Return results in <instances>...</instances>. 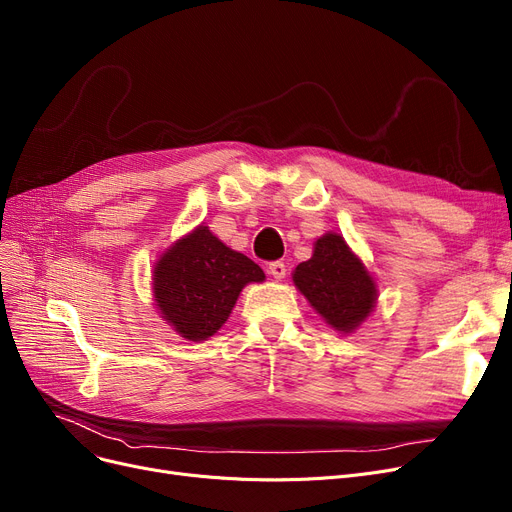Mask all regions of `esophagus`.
<instances>
[{
  "label": "esophagus",
  "instance_id": "esophagus-1",
  "mask_svg": "<svg viewBox=\"0 0 512 512\" xmlns=\"http://www.w3.org/2000/svg\"><path fill=\"white\" fill-rule=\"evenodd\" d=\"M268 274L274 278V280H282L286 276V265L282 261H272L268 265Z\"/></svg>",
  "mask_w": 512,
  "mask_h": 512
}]
</instances>
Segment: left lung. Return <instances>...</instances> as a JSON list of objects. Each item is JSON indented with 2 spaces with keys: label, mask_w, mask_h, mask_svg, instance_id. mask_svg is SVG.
Wrapping results in <instances>:
<instances>
[{
  "label": "left lung",
  "mask_w": 512,
  "mask_h": 512,
  "mask_svg": "<svg viewBox=\"0 0 512 512\" xmlns=\"http://www.w3.org/2000/svg\"><path fill=\"white\" fill-rule=\"evenodd\" d=\"M293 284L341 335L358 330L379 299L374 276L337 232H326L314 242V253L295 268Z\"/></svg>",
  "instance_id": "8db88e82"
}]
</instances>
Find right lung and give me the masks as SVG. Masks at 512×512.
I'll use <instances>...</instances> for the list:
<instances>
[{
	"mask_svg": "<svg viewBox=\"0 0 512 512\" xmlns=\"http://www.w3.org/2000/svg\"><path fill=\"white\" fill-rule=\"evenodd\" d=\"M263 280L253 259L226 247L201 224L177 238L154 263L152 299L177 335L201 343L228 322L242 288Z\"/></svg>",
	"mask_w": 512,
	"mask_h": 512,
	"instance_id": "1",
	"label": "right lung"
}]
</instances>
